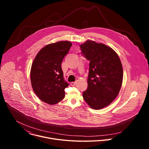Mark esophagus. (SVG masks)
I'll return each instance as SVG.
<instances>
[{"instance_id":"1","label":"esophagus","mask_w":149,"mask_h":149,"mask_svg":"<svg viewBox=\"0 0 149 149\" xmlns=\"http://www.w3.org/2000/svg\"><path fill=\"white\" fill-rule=\"evenodd\" d=\"M76 84H77V82H76V81H75V82H71L70 83L71 86H75Z\"/></svg>"}]
</instances>
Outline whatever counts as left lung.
<instances>
[{
  "instance_id": "8db88e82",
  "label": "left lung",
  "mask_w": 149,
  "mask_h": 149,
  "mask_svg": "<svg viewBox=\"0 0 149 149\" xmlns=\"http://www.w3.org/2000/svg\"><path fill=\"white\" fill-rule=\"evenodd\" d=\"M82 55L90 61L87 90L82 97L92 109L109 105L120 90L123 71L120 59L110 47L87 40L80 46Z\"/></svg>"
}]
</instances>
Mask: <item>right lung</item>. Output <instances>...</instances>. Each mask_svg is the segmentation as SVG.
I'll list each match as a JSON object with an SVG mask.
<instances>
[{"label":"right lung","mask_w":149,"mask_h":149,"mask_svg":"<svg viewBox=\"0 0 149 149\" xmlns=\"http://www.w3.org/2000/svg\"><path fill=\"white\" fill-rule=\"evenodd\" d=\"M71 46L69 41L49 44L39 51L32 63V88L40 100L48 104L58 103L65 97L69 84L63 78L61 63Z\"/></svg>","instance_id":"obj_1"}]
</instances>
